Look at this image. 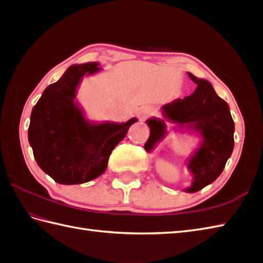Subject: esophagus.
Segmentation results:
<instances>
[{
    "label": "esophagus",
    "instance_id": "34e87169",
    "mask_svg": "<svg viewBox=\"0 0 263 263\" xmlns=\"http://www.w3.org/2000/svg\"><path fill=\"white\" fill-rule=\"evenodd\" d=\"M150 114H152V109H150L149 107H143V108L139 110L138 116H139V119H140V120H146Z\"/></svg>",
    "mask_w": 263,
    "mask_h": 263
}]
</instances>
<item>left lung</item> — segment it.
<instances>
[{
  "mask_svg": "<svg viewBox=\"0 0 263 263\" xmlns=\"http://www.w3.org/2000/svg\"><path fill=\"white\" fill-rule=\"evenodd\" d=\"M187 76L198 85L194 92L164 105L161 111L167 121L176 124L175 130L197 132L201 138L199 147L187 159V168L193 178L191 186L184 191L193 193L209 185L221 174L234 149L235 125L230 106L218 96L211 83L190 72ZM147 124L150 136L144 149L150 153L165 138L167 126L164 120L157 117L147 120Z\"/></svg>",
  "mask_w": 263,
  "mask_h": 263,
  "instance_id": "1",
  "label": "left lung"
}]
</instances>
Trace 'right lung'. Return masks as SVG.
<instances>
[{
  "label": "right lung",
  "mask_w": 263,
  "mask_h": 263,
  "mask_svg": "<svg viewBox=\"0 0 263 263\" xmlns=\"http://www.w3.org/2000/svg\"><path fill=\"white\" fill-rule=\"evenodd\" d=\"M98 62L71 65L44 90L30 115L28 140L38 166L60 184H81L107 168L116 144L136 117L124 123L90 122L76 102L85 76L99 72Z\"/></svg>",
  "instance_id": "add662e5"
}]
</instances>
